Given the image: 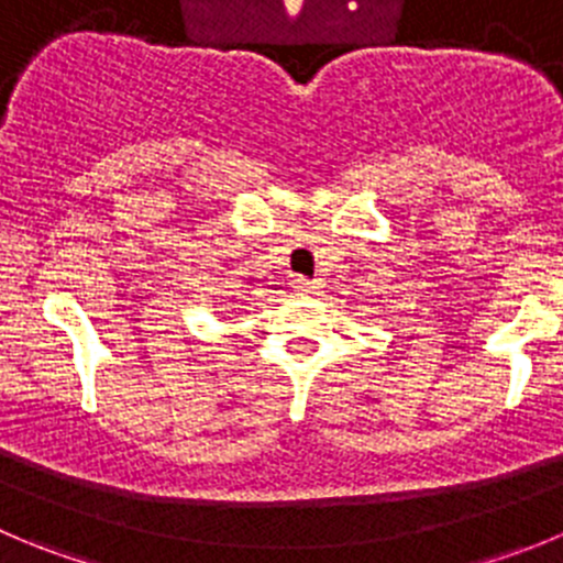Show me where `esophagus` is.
Segmentation results:
<instances>
[{"mask_svg":"<svg viewBox=\"0 0 563 563\" xmlns=\"http://www.w3.org/2000/svg\"><path fill=\"white\" fill-rule=\"evenodd\" d=\"M294 291H297V294H317L319 283L317 280H306V277H297V280H294Z\"/></svg>","mask_w":563,"mask_h":563,"instance_id":"esophagus-1","label":"esophagus"}]
</instances>
